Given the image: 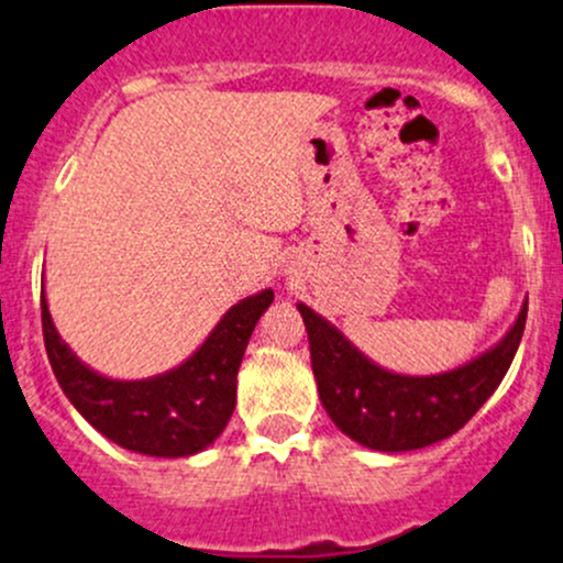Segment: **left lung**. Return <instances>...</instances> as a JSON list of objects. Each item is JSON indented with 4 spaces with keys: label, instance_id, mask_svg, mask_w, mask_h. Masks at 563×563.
Segmentation results:
<instances>
[{
    "label": "left lung",
    "instance_id": "obj_1",
    "mask_svg": "<svg viewBox=\"0 0 563 563\" xmlns=\"http://www.w3.org/2000/svg\"><path fill=\"white\" fill-rule=\"evenodd\" d=\"M526 306L529 300L492 349L434 376L386 371L313 308L298 303V311L306 322L319 400L332 424L365 449L400 453L451 438L494 395L521 343Z\"/></svg>",
    "mask_w": 563,
    "mask_h": 563
}]
</instances>
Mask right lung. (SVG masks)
Listing matches in <instances>:
<instances>
[{
	"label": "right lung",
	"mask_w": 563,
	"mask_h": 563,
	"mask_svg": "<svg viewBox=\"0 0 563 563\" xmlns=\"http://www.w3.org/2000/svg\"><path fill=\"white\" fill-rule=\"evenodd\" d=\"M271 303L274 289H260L239 300L185 362L139 380L101 376L71 352L53 324L45 289L42 332L58 386L90 427L125 451L183 459L209 449L231 421L235 376L246 343Z\"/></svg>",
	"instance_id": "right-lung-1"
}]
</instances>
